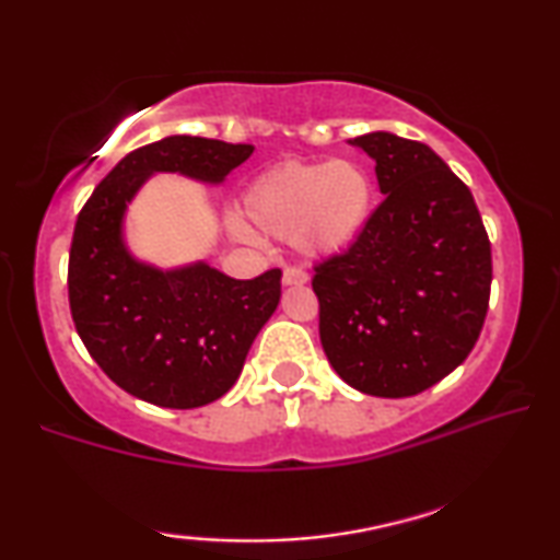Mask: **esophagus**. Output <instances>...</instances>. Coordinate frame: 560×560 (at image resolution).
Here are the masks:
<instances>
[{
  "instance_id": "esophagus-1",
  "label": "esophagus",
  "mask_w": 560,
  "mask_h": 560,
  "mask_svg": "<svg viewBox=\"0 0 560 560\" xmlns=\"http://www.w3.org/2000/svg\"><path fill=\"white\" fill-rule=\"evenodd\" d=\"M307 282V272L300 270V267H285V272H282V285L285 288H300Z\"/></svg>"
}]
</instances>
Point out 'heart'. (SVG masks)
Here are the masks:
<instances>
[{"label":"heart","instance_id":"b5f03b06","mask_svg":"<svg viewBox=\"0 0 560 560\" xmlns=\"http://www.w3.org/2000/svg\"><path fill=\"white\" fill-rule=\"evenodd\" d=\"M374 209V184L353 161H285L257 174L240 197L232 232L290 240L300 255L323 260L355 245Z\"/></svg>","mask_w":560,"mask_h":560}]
</instances>
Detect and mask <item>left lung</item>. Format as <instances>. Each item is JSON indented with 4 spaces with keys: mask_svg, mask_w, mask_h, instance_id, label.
Instances as JSON below:
<instances>
[{
    "mask_svg": "<svg viewBox=\"0 0 560 560\" xmlns=\"http://www.w3.org/2000/svg\"><path fill=\"white\" fill-rule=\"evenodd\" d=\"M376 161L384 201L346 255L315 267L320 343L355 392L415 396L467 359L488 315L492 257L472 194L419 141H348Z\"/></svg>",
    "mask_w": 560,
    "mask_h": 560,
    "instance_id": "1",
    "label": "left lung"
}]
</instances>
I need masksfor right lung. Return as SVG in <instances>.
Listing matches in <instances>:
<instances>
[{
  "instance_id": "add662e5",
  "label": "right lung",
  "mask_w": 560,
  "mask_h": 560,
  "mask_svg": "<svg viewBox=\"0 0 560 560\" xmlns=\"http://www.w3.org/2000/svg\"><path fill=\"white\" fill-rule=\"evenodd\" d=\"M253 143L166 136L136 149L78 214L68 293L78 336L110 381L136 399L197 409L234 386L280 303V270L234 280L205 260L159 267L131 253L126 214L156 174L222 186Z\"/></svg>"
}]
</instances>
